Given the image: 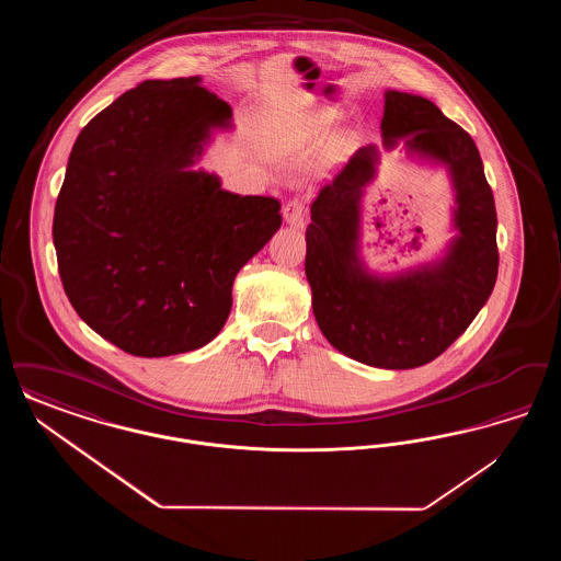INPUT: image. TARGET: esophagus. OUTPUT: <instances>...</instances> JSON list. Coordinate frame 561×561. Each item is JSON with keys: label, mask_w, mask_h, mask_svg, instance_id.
I'll list each match as a JSON object with an SVG mask.
<instances>
[{"label": "esophagus", "mask_w": 561, "mask_h": 561, "mask_svg": "<svg viewBox=\"0 0 561 561\" xmlns=\"http://www.w3.org/2000/svg\"><path fill=\"white\" fill-rule=\"evenodd\" d=\"M284 220L290 225V227H302V222H305V204L300 202V199H293V202H288L286 206H284Z\"/></svg>", "instance_id": "1"}]
</instances>
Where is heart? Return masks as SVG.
Returning <instances> with one entry per match:
<instances>
[{
	"label": "heart",
	"instance_id": "obj_1",
	"mask_svg": "<svg viewBox=\"0 0 561 561\" xmlns=\"http://www.w3.org/2000/svg\"><path fill=\"white\" fill-rule=\"evenodd\" d=\"M336 115L332 111H316L309 115L294 117L279 126H273L268 133L267 145L273 156L279 158H302L307 156L330 128L334 126ZM351 147V136L347 133L334 134L318 156V168H330L345 158Z\"/></svg>",
	"mask_w": 561,
	"mask_h": 561
}]
</instances>
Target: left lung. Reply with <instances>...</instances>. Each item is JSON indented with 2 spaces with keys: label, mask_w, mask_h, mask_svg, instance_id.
Segmentation results:
<instances>
[{
  "label": "left lung",
  "mask_w": 561,
  "mask_h": 561,
  "mask_svg": "<svg viewBox=\"0 0 561 561\" xmlns=\"http://www.w3.org/2000/svg\"><path fill=\"white\" fill-rule=\"evenodd\" d=\"M380 133L385 151L400 147L408 160L446 172L453 238L414 267H368L362 210L380 149L366 145L311 206L305 273L313 316L332 347L373 368L410 370L450 347L494 290L496 208L473 138L428 99L387 90Z\"/></svg>",
  "instance_id": "8db88e82"
}]
</instances>
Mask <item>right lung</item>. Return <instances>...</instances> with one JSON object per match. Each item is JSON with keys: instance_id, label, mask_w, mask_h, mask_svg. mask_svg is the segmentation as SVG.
<instances>
[{"instance_id": "obj_1", "label": "right lung", "mask_w": 561, "mask_h": 561, "mask_svg": "<svg viewBox=\"0 0 561 561\" xmlns=\"http://www.w3.org/2000/svg\"><path fill=\"white\" fill-rule=\"evenodd\" d=\"M233 111L202 78L147 80L81 130L54 208L58 273L96 334L136 357L204 347L233 282L282 227L279 202L199 163Z\"/></svg>"}]
</instances>
